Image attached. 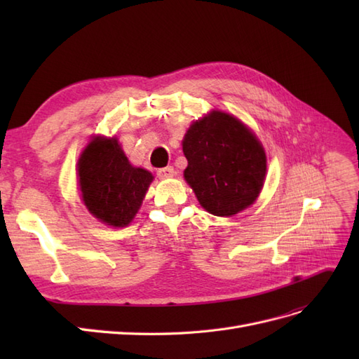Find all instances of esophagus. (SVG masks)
<instances>
[{
    "instance_id": "obj_1",
    "label": "esophagus",
    "mask_w": 359,
    "mask_h": 359,
    "mask_svg": "<svg viewBox=\"0 0 359 359\" xmlns=\"http://www.w3.org/2000/svg\"><path fill=\"white\" fill-rule=\"evenodd\" d=\"M173 175H175V169H173L172 166H166V168H161L157 170L158 178H170Z\"/></svg>"
}]
</instances>
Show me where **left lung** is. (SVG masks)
Masks as SVG:
<instances>
[{
	"mask_svg": "<svg viewBox=\"0 0 359 359\" xmlns=\"http://www.w3.org/2000/svg\"><path fill=\"white\" fill-rule=\"evenodd\" d=\"M184 178L203 208L231 217L252 205L264 186L265 151L235 116L214 111L193 123L182 140Z\"/></svg>",
	"mask_w": 359,
	"mask_h": 359,
	"instance_id": "left-lung-1",
	"label": "left lung"
}]
</instances>
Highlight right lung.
I'll return each mask as SVG.
<instances>
[{
    "instance_id": "obj_1",
    "label": "right lung",
    "mask_w": 359,
    "mask_h": 359,
    "mask_svg": "<svg viewBox=\"0 0 359 359\" xmlns=\"http://www.w3.org/2000/svg\"><path fill=\"white\" fill-rule=\"evenodd\" d=\"M82 199L100 222L124 227L140 208L153 175L133 168L115 137H95L78 163Z\"/></svg>"
}]
</instances>
